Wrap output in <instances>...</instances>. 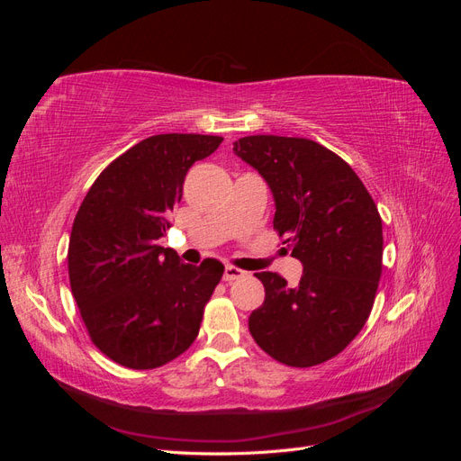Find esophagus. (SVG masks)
<instances>
[{
  "label": "esophagus",
  "mask_w": 461,
  "mask_h": 461,
  "mask_svg": "<svg viewBox=\"0 0 461 461\" xmlns=\"http://www.w3.org/2000/svg\"><path fill=\"white\" fill-rule=\"evenodd\" d=\"M242 276H246V271H242L239 267H232V265H227L225 275H222V278H225L227 283H232V281H236V278H242Z\"/></svg>",
  "instance_id": "34e87169"
}]
</instances>
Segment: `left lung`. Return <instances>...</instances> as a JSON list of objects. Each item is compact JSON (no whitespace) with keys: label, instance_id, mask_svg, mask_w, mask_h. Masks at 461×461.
Listing matches in <instances>:
<instances>
[{"label":"left lung","instance_id":"8db88e82","mask_svg":"<svg viewBox=\"0 0 461 461\" xmlns=\"http://www.w3.org/2000/svg\"><path fill=\"white\" fill-rule=\"evenodd\" d=\"M234 153L269 185L273 227L303 265L296 288L276 273H256L265 300L249 315V332L285 366L323 364L371 313L383 273L379 209L352 167L308 138L244 136Z\"/></svg>","mask_w":461,"mask_h":461}]
</instances>
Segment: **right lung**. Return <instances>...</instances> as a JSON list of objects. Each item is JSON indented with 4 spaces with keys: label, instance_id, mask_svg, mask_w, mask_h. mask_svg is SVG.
<instances>
[{
    "label": "right lung",
    "instance_id": "1",
    "mask_svg": "<svg viewBox=\"0 0 461 461\" xmlns=\"http://www.w3.org/2000/svg\"><path fill=\"white\" fill-rule=\"evenodd\" d=\"M222 142L158 134L111 161L80 203L68 240V281L92 342L129 369H156L196 340L225 265L180 261L158 240L190 167Z\"/></svg>",
    "mask_w": 461,
    "mask_h": 461
}]
</instances>
